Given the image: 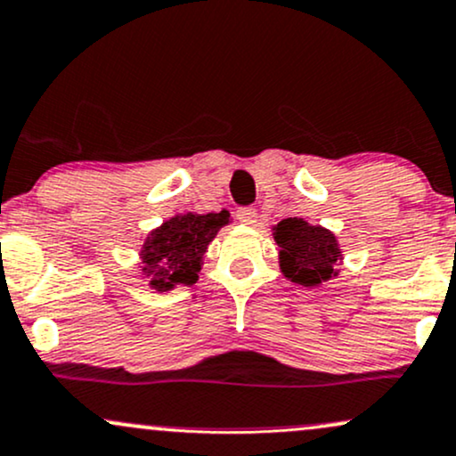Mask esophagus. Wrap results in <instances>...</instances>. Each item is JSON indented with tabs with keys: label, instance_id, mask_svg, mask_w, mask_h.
Masks as SVG:
<instances>
[{
	"label": "esophagus",
	"instance_id": "obj_1",
	"mask_svg": "<svg viewBox=\"0 0 456 456\" xmlns=\"http://www.w3.org/2000/svg\"><path fill=\"white\" fill-rule=\"evenodd\" d=\"M238 220L242 224H255V223H257V209H255V208H240L238 209Z\"/></svg>",
	"mask_w": 456,
	"mask_h": 456
}]
</instances>
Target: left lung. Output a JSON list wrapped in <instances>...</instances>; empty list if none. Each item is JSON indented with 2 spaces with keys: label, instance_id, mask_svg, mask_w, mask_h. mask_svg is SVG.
<instances>
[{
  "label": "left lung",
  "instance_id": "8db88e82",
  "mask_svg": "<svg viewBox=\"0 0 456 456\" xmlns=\"http://www.w3.org/2000/svg\"><path fill=\"white\" fill-rule=\"evenodd\" d=\"M279 247V266L292 283L314 288L338 277V262H342L335 233L303 218H283L273 227Z\"/></svg>",
  "mask_w": 456,
  "mask_h": 456
}]
</instances>
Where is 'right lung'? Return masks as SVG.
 I'll list each match as a JSON object with an SVG mask.
<instances>
[{
	"mask_svg": "<svg viewBox=\"0 0 456 456\" xmlns=\"http://www.w3.org/2000/svg\"><path fill=\"white\" fill-rule=\"evenodd\" d=\"M229 223V212L177 214L149 233L140 251L144 277L155 292L197 283L208 244Z\"/></svg>",
	"mask_w": 456,
	"mask_h": 456,
	"instance_id": "1",
	"label": "right lung"
}]
</instances>
